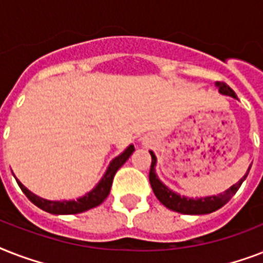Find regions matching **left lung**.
Returning a JSON list of instances; mask_svg holds the SVG:
<instances>
[{
    "instance_id": "left-lung-1",
    "label": "left lung",
    "mask_w": 263,
    "mask_h": 263,
    "mask_svg": "<svg viewBox=\"0 0 263 263\" xmlns=\"http://www.w3.org/2000/svg\"><path fill=\"white\" fill-rule=\"evenodd\" d=\"M216 86L218 87V91H220L221 94L231 95L233 98H237L235 91L229 87L228 84L224 83V82H218V83H216ZM150 154H152V166H150L148 179H150V184H152V188L154 194H156L157 199L160 200L165 208L171 209L173 212L181 213V214H209V213L216 212L220 208H222L236 194V191L239 190L241 183L245 181L247 175H249L250 168H251V165H250V168L247 169V173L236 184H233L232 187L228 188L224 194L206 196V198H199V199H192V198H187V196H180L179 194H176L172 190H169L158 179V176L156 175L157 158L153 152H150Z\"/></svg>"
}]
</instances>
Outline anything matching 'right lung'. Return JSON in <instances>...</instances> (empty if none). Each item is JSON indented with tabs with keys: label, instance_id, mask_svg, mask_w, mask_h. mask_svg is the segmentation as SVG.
<instances>
[{
	"label": "right lung",
	"instance_id": "obj_1",
	"mask_svg": "<svg viewBox=\"0 0 263 263\" xmlns=\"http://www.w3.org/2000/svg\"><path fill=\"white\" fill-rule=\"evenodd\" d=\"M134 150H135V147H134L132 144H129L119 157H116L115 160L111 161L110 165L107 166L105 175L102 176L101 181H99L90 192H87L86 195L76 200L43 199V198H39V196H36L31 191H28L17 179H16V181H17L18 187L22 188V191L26 194L27 198H28L35 206H38L39 209H42L45 212L51 213V214H78V213H83L86 212V210L97 208L98 204H101L103 200L106 199L107 195H109V192H110L111 183H113V177H115L116 172L125 164V161L131 157Z\"/></svg>",
	"mask_w": 263,
	"mask_h": 263
}]
</instances>
